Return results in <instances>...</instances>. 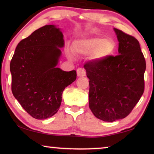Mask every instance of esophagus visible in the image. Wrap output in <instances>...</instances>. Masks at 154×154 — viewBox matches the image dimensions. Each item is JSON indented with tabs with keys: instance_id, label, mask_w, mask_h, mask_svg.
<instances>
[{
	"instance_id": "esophagus-1",
	"label": "esophagus",
	"mask_w": 154,
	"mask_h": 154,
	"mask_svg": "<svg viewBox=\"0 0 154 154\" xmlns=\"http://www.w3.org/2000/svg\"><path fill=\"white\" fill-rule=\"evenodd\" d=\"M77 73L78 77H83V76H85V75H86V72H85V70L82 69V68H79V69H77Z\"/></svg>"
}]
</instances>
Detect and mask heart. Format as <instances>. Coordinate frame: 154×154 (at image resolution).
Instances as JSON below:
<instances>
[{
	"mask_svg": "<svg viewBox=\"0 0 154 154\" xmlns=\"http://www.w3.org/2000/svg\"><path fill=\"white\" fill-rule=\"evenodd\" d=\"M115 45L113 41L95 36L75 41V51L81 54H92L98 58H103L113 53Z\"/></svg>",
	"mask_w": 154,
	"mask_h": 154,
	"instance_id": "b5f03b06",
	"label": "heart"
}]
</instances>
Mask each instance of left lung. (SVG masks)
Instances as JSON below:
<instances>
[{
  "label": "left lung",
  "mask_w": 154,
  "mask_h": 154,
  "mask_svg": "<svg viewBox=\"0 0 154 154\" xmlns=\"http://www.w3.org/2000/svg\"><path fill=\"white\" fill-rule=\"evenodd\" d=\"M119 55L84 64L89 106L96 118L112 122L128 116L144 92L146 63L136 38L114 28Z\"/></svg>",
  "instance_id": "obj_1"
}]
</instances>
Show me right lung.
<instances>
[{
    "mask_svg": "<svg viewBox=\"0 0 154 154\" xmlns=\"http://www.w3.org/2000/svg\"><path fill=\"white\" fill-rule=\"evenodd\" d=\"M63 35L45 25L17 44L10 63L14 97L32 118L45 119L58 112L65 88L75 82L76 71L56 67L64 47Z\"/></svg>",
    "mask_w": 154,
    "mask_h": 154,
    "instance_id": "obj_1",
    "label": "right lung"
}]
</instances>
